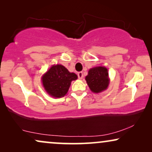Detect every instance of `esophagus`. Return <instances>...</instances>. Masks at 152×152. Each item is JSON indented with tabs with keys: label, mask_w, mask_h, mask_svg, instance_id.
Listing matches in <instances>:
<instances>
[{
	"label": "esophagus",
	"mask_w": 152,
	"mask_h": 152,
	"mask_svg": "<svg viewBox=\"0 0 152 152\" xmlns=\"http://www.w3.org/2000/svg\"><path fill=\"white\" fill-rule=\"evenodd\" d=\"M77 76H78V78L80 79V80H82L83 78V73L82 72H79L77 73Z\"/></svg>",
	"instance_id": "34e87169"
}]
</instances>
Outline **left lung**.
I'll return each instance as SVG.
<instances>
[{"mask_svg":"<svg viewBox=\"0 0 152 152\" xmlns=\"http://www.w3.org/2000/svg\"><path fill=\"white\" fill-rule=\"evenodd\" d=\"M85 80L92 92L95 93L102 92L108 88L109 84L107 68L104 66L91 68Z\"/></svg>","mask_w":152,"mask_h":152,"instance_id":"1","label":"left lung"}]
</instances>
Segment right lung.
I'll return each instance as SVG.
<instances>
[{
    "label": "right lung",
    "mask_w": 152,
    "mask_h": 152,
    "mask_svg": "<svg viewBox=\"0 0 152 152\" xmlns=\"http://www.w3.org/2000/svg\"><path fill=\"white\" fill-rule=\"evenodd\" d=\"M77 79L74 72H70L64 66L53 65L43 75V86L48 94L54 97H64L67 93L72 80Z\"/></svg>",
    "instance_id": "obj_1"
}]
</instances>
